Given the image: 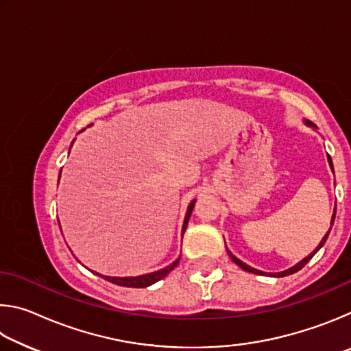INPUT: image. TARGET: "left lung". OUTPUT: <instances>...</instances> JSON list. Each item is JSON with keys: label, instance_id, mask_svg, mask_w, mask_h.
<instances>
[{"label": "left lung", "instance_id": "obj_1", "mask_svg": "<svg viewBox=\"0 0 351 351\" xmlns=\"http://www.w3.org/2000/svg\"><path fill=\"white\" fill-rule=\"evenodd\" d=\"M305 123H306V125L308 127H311V128H314V130H316L317 127L316 125H314V123L313 122H310V121H305ZM326 156H328V164H330V167H331V171H332V173H335V169H332V162H331V158H330V154H326ZM335 217H336V209H335V212H332V217H331V226H332V223H335ZM330 230H331V228H330ZM330 230H328V232H326V235L324 237V239L322 240H320V243H319V246L316 247V249H314V251L310 254V255H308V257H305L304 260H300L299 261V263H297V265H294V266H291V268L289 269H287V271H282V272H272V277H285V276H291V274H294V272H297V271H299V269H302V268H304V266L308 263V261H310L313 257H314V254H316L317 251H319V249L320 247H322L324 245H325V241H326V239H328V234H330ZM228 254H229V257L230 258H232V261H234V263H237V265H239L240 266V268L241 269H245V271H247V272H252V274H258V276H263L265 274V272L263 271H258V269H255V268H252V266H249V265H246V263H243V261L240 260V258H237L235 257V255L232 254V252H230V251H228Z\"/></svg>", "mask_w": 351, "mask_h": 351}]
</instances>
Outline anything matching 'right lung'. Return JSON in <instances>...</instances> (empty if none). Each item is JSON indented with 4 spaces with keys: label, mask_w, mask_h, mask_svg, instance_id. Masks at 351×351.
Listing matches in <instances>:
<instances>
[{
    "label": "right lung",
    "mask_w": 351,
    "mask_h": 351,
    "mask_svg": "<svg viewBox=\"0 0 351 351\" xmlns=\"http://www.w3.org/2000/svg\"><path fill=\"white\" fill-rule=\"evenodd\" d=\"M83 130H85V128H83ZM83 130H80V132H83ZM73 144H74V141H73ZM73 144H71V145H73ZM58 180H60V176H58ZM195 201H197V199H193L192 203H190L189 207H187L186 217H184V224H182V234H184V230H186V228H187V223H189L190 215H192ZM58 226H60V223H58ZM178 261H180V257H178V258L173 261V263L169 265V266H165V268H162V269L150 272V274L136 276V277H110V276H102V274H99V272H94V271H93V272H94V274L100 276V277H104L105 280H108V282L114 283V285H119V287H127V288H147V287H150V285L156 283L158 280H161V278H164L165 276H167L171 269H175L176 265H178Z\"/></svg>",
    "instance_id": "right-lung-1"
}]
</instances>
